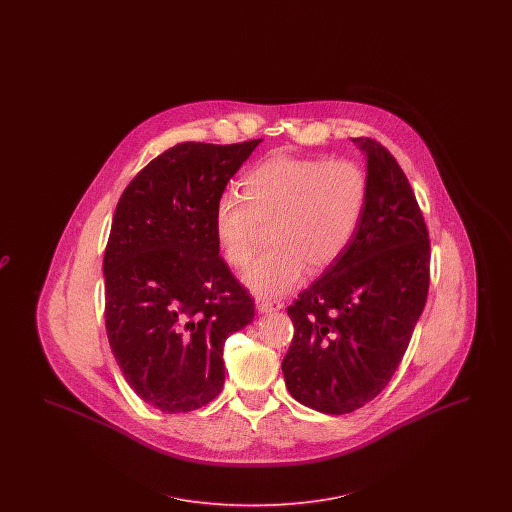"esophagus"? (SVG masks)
I'll list each match as a JSON object with an SVG mask.
<instances>
[{
    "label": "esophagus",
    "mask_w": 512,
    "mask_h": 512,
    "mask_svg": "<svg viewBox=\"0 0 512 512\" xmlns=\"http://www.w3.org/2000/svg\"><path fill=\"white\" fill-rule=\"evenodd\" d=\"M255 305L259 309V313H272V311H280L284 305L278 299H267V297H257Z\"/></svg>",
    "instance_id": "obj_1"
}]
</instances>
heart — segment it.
<instances>
[{"instance_id": "heart-1", "label": "heart", "mask_w": 512, "mask_h": 512, "mask_svg": "<svg viewBox=\"0 0 512 512\" xmlns=\"http://www.w3.org/2000/svg\"><path fill=\"white\" fill-rule=\"evenodd\" d=\"M244 195L224 190L213 211L222 257L244 267L268 226L272 247L245 268V286L263 297L297 288L307 272L334 265L363 220L366 172L349 159L272 155L245 172Z\"/></svg>"}]
</instances>
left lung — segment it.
I'll use <instances>...</instances> for the list:
<instances>
[{
    "label": "left lung",
    "mask_w": 512,
    "mask_h": 512,
    "mask_svg": "<svg viewBox=\"0 0 512 512\" xmlns=\"http://www.w3.org/2000/svg\"><path fill=\"white\" fill-rule=\"evenodd\" d=\"M368 199L340 259L288 307L293 340L282 372L299 403L326 414L365 407L403 361L430 288V238L395 157L357 138Z\"/></svg>",
    "instance_id": "1"
}]
</instances>
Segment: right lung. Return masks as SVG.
<instances>
[{
  "label": "right lung",
  "mask_w": 512,
  "mask_h": 512,
  "mask_svg": "<svg viewBox=\"0 0 512 512\" xmlns=\"http://www.w3.org/2000/svg\"><path fill=\"white\" fill-rule=\"evenodd\" d=\"M259 142L176 144L117 203L103 255L105 330L128 386L163 413L219 395L224 341L255 317L219 255L213 211Z\"/></svg>",
  "instance_id": "1"
}]
</instances>
